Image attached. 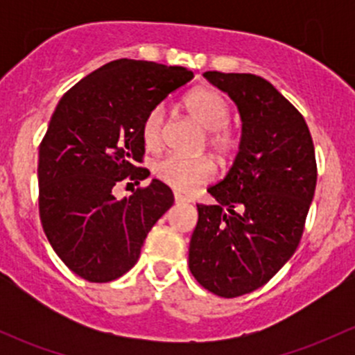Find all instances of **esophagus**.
Here are the masks:
<instances>
[{
	"label": "esophagus",
	"mask_w": 355,
	"mask_h": 355,
	"mask_svg": "<svg viewBox=\"0 0 355 355\" xmlns=\"http://www.w3.org/2000/svg\"><path fill=\"white\" fill-rule=\"evenodd\" d=\"M175 202H191V199L185 198V196L178 194V192H175Z\"/></svg>",
	"instance_id": "34e87169"
}]
</instances>
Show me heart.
Segmentation results:
<instances>
[{"mask_svg": "<svg viewBox=\"0 0 355 355\" xmlns=\"http://www.w3.org/2000/svg\"><path fill=\"white\" fill-rule=\"evenodd\" d=\"M185 110L207 130L206 144L220 159H228L237 153L241 135L228 127L230 105L220 91L213 87H198L184 99ZM142 141L149 151L156 153L164 144V113L161 106L149 110L142 120ZM159 182L178 192H192L216 177V163L209 156L182 157L164 156L155 164Z\"/></svg>", "mask_w": 355, "mask_h": 355, "instance_id": "obj_1", "label": "heart"}]
</instances>
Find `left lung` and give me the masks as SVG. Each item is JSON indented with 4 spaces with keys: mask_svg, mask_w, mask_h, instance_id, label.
<instances>
[{
    "mask_svg": "<svg viewBox=\"0 0 355 355\" xmlns=\"http://www.w3.org/2000/svg\"><path fill=\"white\" fill-rule=\"evenodd\" d=\"M204 77L235 101L242 139L227 177L207 189L216 204H198L189 268L200 287L232 299L268 284L295 252L316 156L304 116L270 82L252 73Z\"/></svg>",
    "mask_w": 355,
    "mask_h": 355,
    "instance_id": "left-lung-1",
    "label": "left lung"
}]
</instances>
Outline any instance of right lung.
I'll use <instances>...</instances> for the list:
<instances>
[{
	"mask_svg": "<svg viewBox=\"0 0 355 355\" xmlns=\"http://www.w3.org/2000/svg\"><path fill=\"white\" fill-rule=\"evenodd\" d=\"M194 77L184 67L114 60L63 94L39 146V216L55 252L84 280L106 284L141 256L153 225L173 204L163 182L149 177L141 127L149 110Z\"/></svg>",
	"mask_w": 355,
	"mask_h": 355,
	"instance_id": "right-lung-1",
	"label": "right lung"
}]
</instances>
